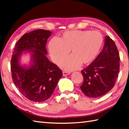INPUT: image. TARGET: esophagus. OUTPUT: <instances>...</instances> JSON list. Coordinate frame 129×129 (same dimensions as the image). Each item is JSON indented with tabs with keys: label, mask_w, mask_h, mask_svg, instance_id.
<instances>
[{
	"label": "esophagus",
	"mask_w": 129,
	"mask_h": 129,
	"mask_svg": "<svg viewBox=\"0 0 129 129\" xmlns=\"http://www.w3.org/2000/svg\"><path fill=\"white\" fill-rule=\"evenodd\" d=\"M70 74V73H69V72H67V71H63V72H62V75H63V76L68 75H69Z\"/></svg>",
	"instance_id": "34e87169"
}]
</instances>
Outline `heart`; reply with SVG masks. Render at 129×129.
Wrapping results in <instances>:
<instances>
[{
  "instance_id": "heart-1",
  "label": "heart",
  "mask_w": 129,
  "mask_h": 129,
  "mask_svg": "<svg viewBox=\"0 0 129 129\" xmlns=\"http://www.w3.org/2000/svg\"><path fill=\"white\" fill-rule=\"evenodd\" d=\"M103 42L102 35L98 31H67L58 40H51L48 49L51 58L56 63L64 59L70 50L71 55L60 62L59 66L71 71L78 68L81 64H91L100 53Z\"/></svg>"
}]
</instances>
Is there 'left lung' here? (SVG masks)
Wrapping results in <instances>:
<instances>
[{
  "instance_id": "left-lung-1",
  "label": "left lung",
  "mask_w": 129,
  "mask_h": 129,
  "mask_svg": "<svg viewBox=\"0 0 129 129\" xmlns=\"http://www.w3.org/2000/svg\"><path fill=\"white\" fill-rule=\"evenodd\" d=\"M102 51L94 60L81 71L83 82L80 88L86 96H102L114 86L120 68V57L115 43L106 36Z\"/></svg>"
}]
</instances>
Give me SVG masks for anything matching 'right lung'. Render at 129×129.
Instances as JSON below:
<instances>
[{
	"label": "right lung",
	"instance_id": "obj_1",
	"mask_svg": "<svg viewBox=\"0 0 129 129\" xmlns=\"http://www.w3.org/2000/svg\"><path fill=\"white\" fill-rule=\"evenodd\" d=\"M52 32L39 29L23 35L17 42L11 60L13 80L23 95L35 102L49 99L62 76V71L47 57L46 46ZM27 52L31 55L28 66L20 59Z\"/></svg>",
	"mask_w": 129,
	"mask_h": 129
}]
</instances>
